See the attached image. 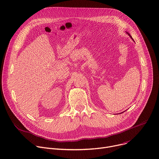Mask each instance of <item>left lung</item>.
Returning a JSON list of instances; mask_svg holds the SVG:
<instances>
[{"label":"left lung","mask_w":159,"mask_h":159,"mask_svg":"<svg viewBox=\"0 0 159 159\" xmlns=\"http://www.w3.org/2000/svg\"><path fill=\"white\" fill-rule=\"evenodd\" d=\"M127 34H128V35H129V36H130V37H131V39H133V38H132V37H131V35H130V34H129V33H127Z\"/></svg>","instance_id":"left-lung-1"}]
</instances>
